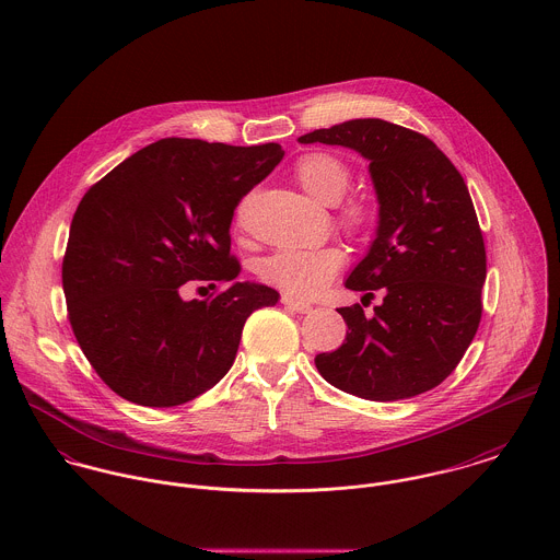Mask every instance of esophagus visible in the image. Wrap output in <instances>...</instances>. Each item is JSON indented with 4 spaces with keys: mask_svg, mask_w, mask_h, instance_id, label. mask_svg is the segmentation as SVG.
Masks as SVG:
<instances>
[{
    "mask_svg": "<svg viewBox=\"0 0 560 560\" xmlns=\"http://www.w3.org/2000/svg\"><path fill=\"white\" fill-rule=\"evenodd\" d=\"M282 304H284V308H289V311H293V313H300V315H308L311 311H313V306L311 304H306V302H300V300H293V298H282Z\"/></svg>",
    "mask_w": 560,
    "mask_h": 560,
    "instance_id": "1",
    "label": "esophagus"
}]
</instances>
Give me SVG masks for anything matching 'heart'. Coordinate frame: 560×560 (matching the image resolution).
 Here are the masks:
<instances>
[{
    "label": "heart",
    "instance_id": "1",
    "mask_svg": "<svg viewBox=\"0 0 560 560\" xmlns=\"http://www.w3.org/2000/svg\"><path fill=\"white\" fill-rule=\"evenodd\" d=\"M298 183L323 205H336L351 185V167L331 153H308L295 163ZM338 222L349 233H364L373 211L364 200H349L338 211ZM345 254L336 245L313 249H278L258 260V278L291 298H313L340 271Z\"/></svg>",
    "mask_w": 560,
    "mask_h": 560
}]
</instances>
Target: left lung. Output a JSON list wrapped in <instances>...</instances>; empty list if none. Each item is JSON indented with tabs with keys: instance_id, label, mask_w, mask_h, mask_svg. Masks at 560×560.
<instances>
[{
	"instance_id": "left-lung-1",
	"label": "left lung",
	"mask_w": 560,
	"mask_h": 560,
	"mask_svg": "<svg viewBox=\"0 0 560 560\" xmlns=\"http://www.w3.org/2000/svg\"><path fill=\"white\" fill-rule=\"evenodd\" d=\"M358 151L380 200L377 237L345 287L384 302L364 315L338 308L345 342L315 364L331 386L369 400H399L440 386L479 329L487 256L468 185L422 133L358 118L300 138Z\"/></svg>"
}]
</instances>
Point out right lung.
I'll list each match as a JSON object with an SVG mask.
<instances>
[{"label": "right lung", "instance_id": "1", "mask_svg": "<svg viewBox=\"0 0 560 560\" xmlns=\"http://www.w3.org/2000/svg\"><path fill=\"white\" fill-rule=\"evenodd\" d=\"M284 158L280 144L165 138L116 165L81 198L62 260L69 320L96 375L122 399L174 407L233 366L245 319L278 291L237 282L231 222ZM189 279L229 281L183 303Z\"/></svg>", "mask_w": 560, "mask_h": 560}]
</instances>
